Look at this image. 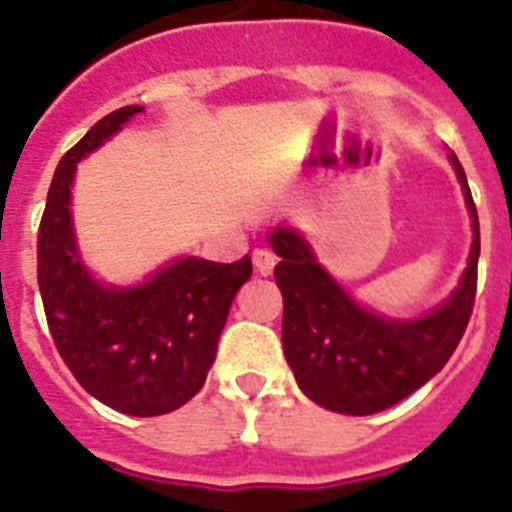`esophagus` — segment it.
<instances>
[{"label": "esophagus", "instance_id": "obj_1", "mask_svg": "<svg viewBox=\"0 0 512 512\" xmlns=\"http://www.w3.org/2000/svg\"><path fill=\"white\" fill-rule=\"evenodd\" d=\"M253 264H256V272L259 274H272L274 272V264H277V256H274V251H269V248H256L253 251Z\"/></svg>", "mask_w": 512, "mask_h": 512}]
</instances>
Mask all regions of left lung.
Segmentation results:
<instances>
[{
  "mask_svg": "<svg viewBox=\"0 0 512 512\" xmlns=\"http://www.w3.org/2000/svg\"><path fill=\"white\" fill-rule=\"evenodd\" d=\"M474 220L469 266L448 303L417 321H391L360 308L316 264L308 243L292 230H274V269L282 298V347L300 391L339 414H375L425 386L456 352L476 298L479 217L469 181L451 152Z\"/></svg>",
  "mask_w": 512,
  "mask_h": 512,
  "instance_id": "1",
  "label": "left lung"
}]
</instances>
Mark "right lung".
Listing matches in <instances>:
<instances>
[{"mask_svg": "<svg viewBox=\"0 0 512 512\" xmlns=\"http://www.w3.org/2000/svg\"><path fill=\"white\" fill-rule=\"evenodd\" d=\"M139 111L108 113L61 157L38 227V287L48 331L80 386L116 412L157 417L202 391L251 259L189 256L131 290H108L87 274L69 214L74 168Z\"/></svg>", "mask_w": 512, "mask_h": 512, "instance_id": "1", "label": "right lung"}]
</instances>
